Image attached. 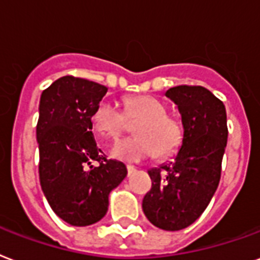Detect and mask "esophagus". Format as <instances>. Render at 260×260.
I'll return each mask as SVG.
<instances>
[{
    "label": "esophagus",
    "mask_w": 260,
    "mask_h": 260,
    "mask_svg": "<svg viewBox=\"0 0 260 260\" xmlns=\"http://www.w3.org/2000/svg\"><path fill=\"white\" fill-rule=\"evenodd\" d=\"M126 170H128V176H132V174H134L135 172H136V169H135L134 166H131V165L126 166Z\"/></svg>",
    "instance_id": "esophagus-1"
}]
</instances>
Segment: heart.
<instances>
[{
	"label": "heart",
	"mask_w": 260,
	"mask_h": 260,
	"mask_svg": "<svg viewBox=\"0 0 260 260\" xmlns=\"http://www.w3.org/2000/svg\"><path fill=\"white\" fill-rule=\"evenodd\" d=\"M161 99L151 95L129 96L124 102V112L116 104L102 101L91 116L92 129L99 138L116 139L126 131L128 120L136 121L134 138L118 140L110 155L126 162L147 159L155 152L158 158H168L177 151L183 142V128Z\"/></svg>",
	"instance_id": "obj_1"
}]
</instances>
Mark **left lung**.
<instances>
[{"label": "left lung", "instance_id": "obj_1", "mask_svg": "<svg viewBox=\"0 0 260 260\" xmlns=\"http://www.w3.org/2000/svg\"><path fill=\"white\" fill-rule=\"evenodd\" d=\"M166 96L181 114L183 144L173 162L148 170L142 207L152 225L173 232L195 222L217 191L228 125L225 105L205 87L177 86Z\"/></svg>", "mask_w": 260, "mask_h": 260}]
</instances>
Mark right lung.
<instances>
[{
	"mask_svg": "<svg viewBox=\"0 0 260 260\" xmlns=\"http://www.w3.org/2000/svg\"><path fill=\"white\" fill-rule=\"evenodd\" d=\"M106 92L99 83L64 76L41 95L37 124L41 187L53 211L73 226L102 219L109 193L128 173L122 162L102 154L91 131V116Z\"/></svg>",
	"mask_w": 260,
	"mask_h": 260,
	"instance_id": "add662e5",
	"label": "right lung"
}]
</instances>
